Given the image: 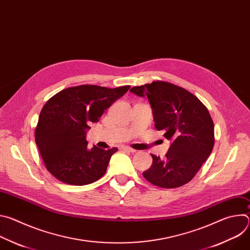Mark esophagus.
<instances>
[{
    "label": "esophagus",
    "instance_id": "34e87169",
    "mask_svg": "<svg viewBox=\"0 0 250 250\" xmlns=\"http://www.w3.org/2000/svg\"><path fill=\"white\" fill-rule=\"evenodd\" d=\"M120 148H121L122 150H126V151H129V152H135V151H136L135 149H133V148H131V147H129V146H122Z\"/></svg>",
    "mask_w": 250,
    "mask_h": 250
}]
</instances>
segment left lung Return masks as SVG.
<instances>
[{
  "label": "left lung",
  "mask_w": 250,
  "mask_h": 250,
  "mask_svg": "<svg viewBox=\"0 0 250 250\" xmlns=\"http://www.w3.org/2000/svg\"><path fill=\"white\" fill-rule=\"evenodd\" d=\"M130 91L147 97L156 129L172 141L165 158L151 154L152 165L142 173L144 177L160 188L187 184L209 156L215 144L213 122L207 106L186 89L165 81L133 87Z\"/></svg>",
  "instance_id": "8db88e82"
}]
</instances>
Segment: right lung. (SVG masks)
Wrapping results in <instances>:
<instances>
[{
    "label": "right lung",
    "mask_w": 250,
    "mask_h": 250,
    "mask_svg": "<svg viewBox=\"0 0 250 250\" xmlns=\"http://www.w3.org/2000/svg\"><path fill=\"white\" fill-rule=\"evenodd\" d=\"M129 88L80 85L64 89L46 102L35 128V144L45 168L59 181L83 186L104 176L118 148L88 149L86 130Z\"/></svg>",
    "instance_id": "1"
}]
</instances>
